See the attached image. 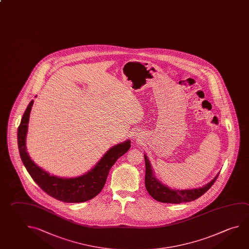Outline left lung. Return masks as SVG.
<instances>
[{
	"instance_id": "8db88e82",
	"label": "left lung",
	"mask_w": 249,
	"mask_h": 249,
	"mask_svg": "<svg viewBox=\"0 0 249 249\" xmlns=\"http://www.w3.org/2000/svg\"><path fill=\"white\" fill-rule=\"evenodd\" d=\"M144 159H145V167H146L145 187L153 198L161 203L180 204V203L196 200V198L204 195L205 192L213 186V184L215 183V181L217 180L218 177V174L209 183H207L203 187L192 189V190H176V189L173 190L167 187L155 177L152 168L146 155H144Z\"/></svg>"
}]
</instances>
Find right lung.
<instances>
[{
  "instance_id": "1",
  "label": "right lung",
  "mask_w": 249,
  "mask_h": 249,
  "mask_svg": "<svg viewBox=\"0 0 249 249\" xmlns=\"http://www.w3.org/2000/svg\"><path fill=\"white\" fill-rule=\"evenodd\" d=\"M31 101L22 115L18 126V142L20 157L27 171L44 192L66 203H81L96 196L105 185L112 166L130 148V141L115 145L106 153L93 169L87 174L73 178H62L49 174L47 171L36 165L26 151V135L31 107Z\"/></svg>"
}]
</instances>
